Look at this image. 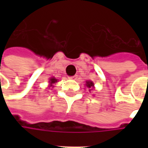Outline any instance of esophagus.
I'll list each match as a JSON object with an SVG mask.
<instances>
[{
  "label": "esophagus",
  "instance_id": "34e87169",
  "mask_svg": "<svg viewBox=\"0 0 148 148\" xmlns=\"http://www.w3.org/2000/svg\"><path fill=\"white\" fill-rule=\"evenodd\" d=\"M76 77H77V75H74V76H70L69 78H71V79H76Z\"/></svg>",
  "mask_w": 148,
  "mask_h": 148
}]
</instances>
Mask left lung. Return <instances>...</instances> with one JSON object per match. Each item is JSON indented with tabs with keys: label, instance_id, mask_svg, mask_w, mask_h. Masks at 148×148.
<instances>
[{
	"label": "left lung",
	"instance_id": "obj_1",
	"mask_svg": "<svg viewBox=\"0 0 148 148\" xmlns=\"http://www.w3.org/2000/svg\"><path fill=\"white\" fill-rule=\"evenodd\" d=\"M86 86L88 88H90V91L91 90V88L93 86V82H91V81H89V82H86Z\"/></svg>",
	"mask_w": 148,
	"mask_h": 148
}]
</instances>
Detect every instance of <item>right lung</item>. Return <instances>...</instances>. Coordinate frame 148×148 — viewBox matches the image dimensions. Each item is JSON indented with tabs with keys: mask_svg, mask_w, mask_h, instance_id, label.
<instances>
[{
	"mask_svg": "<svg viewBox=\"0 0 148 148\" xmlns=\"http://www.w3.org/2000/svg\"><path fill=\"white\" fill-rule=\"evenodd\" d=\"M55 82H57V79H55V77H51V79H50V83L51 84H54L55 83Z\"/></svg>",
	"mask_w": 148,
	"mask_h": 148,
	"instance_id": "1",
	"label": "right lung"
}]
</instances>
